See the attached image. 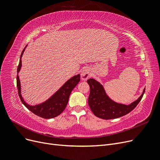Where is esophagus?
Instances as JSON below:
<instances>
[{
    "instance_id": "esophagus-1",
    "label": "esophagus",
    "mask_w": 160,
    "mask_h": 160,
    "mask_svg": "<svg viewBox=\"0 0 160 160\" xmlns=\"http://www.w3.org/2000/svg\"><path fill=\"white\" fill-rule=\"evenodd\" d=\"M81 79L84 81H86L87 79H88L90 77L89 68H88V67H85V68L81 71Z\"/></svg>"
}]
</instances>
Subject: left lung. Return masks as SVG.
<instances>
[{
  "instance_id": "left-lung-1",
  "label": "left lung",
  "mask_w": 160,
  "mask_h": 160,
  "mask_svg": "<svg viewBox=\"0 0 160 160\" xmlns=\"http://www.w3.org/2000/svg\"><path fill=\"white\" fill-rule=\"evenodd\" d=\"M90 87V93L88 98V104L93 113L101 119H115L131 112L139 103L145 93L138 99L129 105L119 104L114 102L106 95L105 91L99 82L93 79L88 80Z\"/></svg>"
}]
</instances>
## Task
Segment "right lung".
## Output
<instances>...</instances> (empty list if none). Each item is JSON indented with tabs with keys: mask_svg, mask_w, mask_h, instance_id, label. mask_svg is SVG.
<instances>
[{
	"mask_svg": "<svg viewBox=\"0 0 160 160\" xmlns=\"http://www.w3.org/2000/svg\"><path fill=\"white\" fill-rule=\"evenodd\" d=\"M25 48L22 51L20 57V61H19V64L17 68V85L19 98H20L24 105H25L28 109H29L34 114L45 119H51L55 118L57 116L59 115L65 109L67 103H68L71 91L80 81V75L79 74L77 75H75L74 77H72L70 79H69L50 99L46 101L45 102L35 106L28 105L27 103H25V101H24L21 96V83L18 75V72L20 71L22 66L21 57L22 56L24 51H25Z\"/></svg>",
	"mask_w": 160,
	"mask_h": 160,
	"instance_id": "add662e5",
	"label": "right lung"
}]
</instances>
